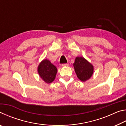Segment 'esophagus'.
Returning <instances> with one entry per match:
<instances>
[{"mask_svg": "<svg viewBox=\"0 0 126 126\" xmlns=\"http://www.w3.org/2000/svg\"><path fill=\"white\" fill-rule=\"evenodd\" d=\"M68 64H62V67H66V66H68Z\"/></svg>", "mask_w": 126, "mask_h": 126, "instance_id": "34e87169", "label": "esophagus"}]
</instances>
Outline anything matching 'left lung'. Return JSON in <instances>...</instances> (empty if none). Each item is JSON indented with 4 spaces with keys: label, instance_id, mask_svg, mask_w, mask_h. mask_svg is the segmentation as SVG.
<instances>
[{
    "label": "left lung",
    "instance_id": "left-lung-1",
    "mask_svg": "<svg viewBox=\"0 0 126 126\" xmlns=\"http://www.w3.org/2000/svg\"><path fill=\"white\" fill-rule=\"evenodd\" d=\"M74 71L78 78L82 82H86L92 76L93 65L82 57H77L73 63Z\"/></svg>",
    "mask_w": 126,
    "mask_h": 126
}]
</instances>
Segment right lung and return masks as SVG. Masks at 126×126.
<instances>
[{
	"mask_svg": "<svg viewBox=\"0 0 126 126\" xmlns=\"http://www.w3.org/2000/svg\"><path fill=\"white\" fill-rule=\"evenodd\" d=\"M38 73L44 82L49 84L55 79L57 68L49 61L44 59L38 65Z\"/></svg>",
	"mask_w": 126,
	"mask_h": 126,
	"instance_id": "right-lung-1",
	"label": "right lung"
}]
</instances>
